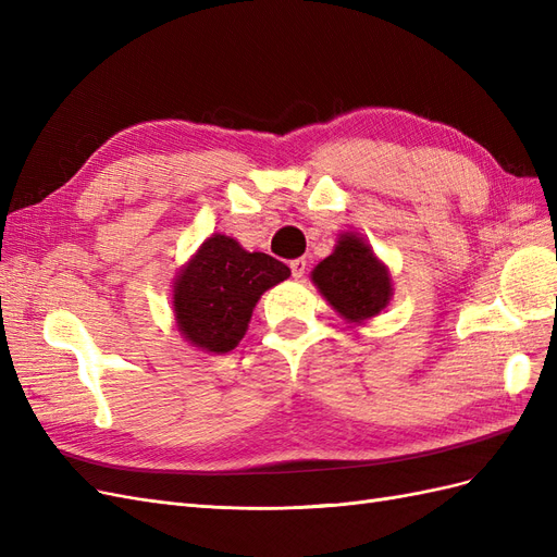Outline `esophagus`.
<instances>
[{"label":"esophagus","mask_w":557,"mask_h":557,"mask_svg":"<svg viewBox=\"0 0 557 557\" xmlns=\"http://www.w3.org/2000/svg\"><path fill=\"white\" fill-rule=\"evenodd\" d=\"M290 272H293V276H295V278H301V276H305V272H307V260H305V258H297V260H293V262H290Z\"/></svg>","instance_id":"obj_1"}]
</instances>
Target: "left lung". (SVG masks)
<instances>
[{
  "mask_svg": "<svg viewBox=\"0 0 557 557\" xmlns=\"http://www.w3.org/2000/svg\"><path fill=\"white\" fill-rule=\"evenodd\" d=\"M311 281L346 323L362 325L393 299V276L358 232H342L332 256L318 262Z\"/></svg>",
  "mask_w": 557,
  "mask_h": 557,
  "instance_id": "obj_1",
  "label": "left lung"
}]
</instances>
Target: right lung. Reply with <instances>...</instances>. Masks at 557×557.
<instances>
[{"label": "right lung", "instance_id": "right-lung-1", "mask_svg": "<svg viewBox=\"0 0 557 557\" xmlns=\"http://www.w3.org/2000/svg\"><path fill=\"white\" fill-rule=\"evenodd\" d=\"M290 276L267 252H250L237 239L213 232L185 262L172 285V309L190 346L221 356L244 339L258 299Z\"/></svg>", "mask_w": 557, "mask_h": 557}]
</instances>
